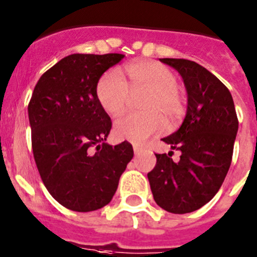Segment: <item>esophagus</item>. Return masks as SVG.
Returning a JSON list of instances; mask_svg holds the SVG:
<instances>
[{"instance_id":"esophagus-1","label":"esophagus","mask_w":257,"mask_h":257,"mask_svg":"<svg viewBox=\"0 0 257 257\" xmlns=\"http://www.w3.org/2000/svg\"><path fill=\"white\" fill-rule=\"evenodd\" d=\"M144 152V148L140 147V145H134V153H135L136 155L140 154V153Z\"/></svg>"}]
</instances>
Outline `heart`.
<instances>
[{
  "instance_id": "b5f03b06",
  "label": "heart",
  "mask_w": 257,
  "mask_h": 257,
  "mask_svg": "<svg viewBox=\"0 0 257 257\" xmlns=\"http://www.w3.org/2000/svg\"><path fill=\"white\" fill-rule=\"evenodd\" d=\"M124 80L108 71L96 84V99L110 114L118 116L126 108L130 93H148L141 103L145 113H130L116 121L113 133L119 140L143 144L153 135L180 121L185 113V100L177 88V77L166 66L152 61H138L122 69Z\"/></svg>"
}]
</instances>
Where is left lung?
<instances>
[{
    "label": "left lung",
    "instance_id": "obj_1",
    "mask_svg": "<svg viewBox=\"0 0 257 257\" xmlns=\"http://www.w3.org/2000/svg\"><path fill=\"white\" fill-rule=\"evenodd\" d=\"M177 70L187 91V110L176 133L162 139L172 154H155L148 173L155 202L173 214L197 210L219 191L230 167L238 118L227 86L199 63L183 58H161Z\"/></svg>",
    "mask_w": 257,
    "mask_h": 257
}]
</instances>
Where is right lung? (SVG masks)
<instances>
[{"mask_svg":"<svg viewBox=\"0 0 257 257\" xmlns=\"http://www.w3.org/2000/svg\"><path fill=\"white\" fill-rule=\"evenodd\" d=\"M119 53H75L38 80L28 105L32 147L42 181L53 199L86 213L112 200L133 159V145L107 144L110 117L96 99V84Z\"/></svg>","mask_w":257,"mask_h":257,"instance_id":"obj_1","label":"right lung"}]
</instances>
